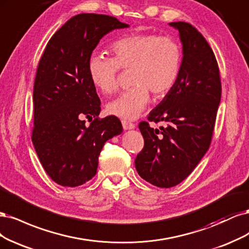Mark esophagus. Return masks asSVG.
Here are the masks:
<instances>
[{
	"label": "esophagus",
	"instance_id": "esophagus-1",
	"mask_svg": "<svg viewBox=\"0 0 249 249\" xmlns=\"http://www.w3.org/2000/svg\"><path fill=\"white\" fill-rule=\"evenodd\" d=\"M122 125H123L124 130H130V129H134L135 128V125L133 123L127 122V121H122Z\"/></svg>",
	"mask_w": 249,
	"mask_h": 249
}]
</instances>
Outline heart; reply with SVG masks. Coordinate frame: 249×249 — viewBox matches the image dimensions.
<instances>
[{"instance_id":"1","label":"heart","mask_w":249,"mask_h":249,"mask_svg":"<svg viewBox=\"0 0 249 249\" xmlns=\"http://www.w3.org/2000/svg\"><path fill=\"white\" fill-rule=\"evenodd\" d=\"M114 58L92 53L88 72L93 85L103 94L118 89L119 69H132L131 89L110 101L107 110L123 120L138 119L150 101L165 95L177 82L181 69L180 45L170 37L155 34H130L117 39L110 46Z\"/></svg>"}]
</instances>
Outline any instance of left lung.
<instances>
[{"mask_svg": "<svg viewBox=\"0 0 249 249\" xmlns=\"http://www.w3.org/2000/svg\"><path fill=\"white\" fill-rule=\"evenodd\" d=\"M179 31L183 58L177 82L149 114V121H163L152 128L141 122L145 146L135 158V168L152 185H178L209 149L221 97L217 61L210 45L190 23L170 22Z\"/></svg>", "mask_w": 249, "mask_h": 249, "instance_id": "8db88e82", "label": "left lung"}]
</instances>
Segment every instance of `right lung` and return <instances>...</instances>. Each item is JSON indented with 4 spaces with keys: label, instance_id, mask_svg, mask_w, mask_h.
<instances>
[{
    "label": "right lung",
    "instance_id": "right-lung-1",
    "mask_svg": "<svg viewBox=\"0 0 249 249\" xmlns=\"http://www.w3.org/2000/svg\"><path fill=\"white\" fill-rule=\"evenodd\" d=\"M128 27L108 15L77 14L55 32L40 59L32 142L45 172L61 186L91 180L104 143L123 131L117 117L98 119L100 99L88 61L103 36ZM84 117L94 118L90 126Z\"/></svg>",
    "mask_w": 249,
    "mask_h": 249
}]
</instances>
